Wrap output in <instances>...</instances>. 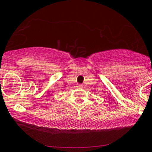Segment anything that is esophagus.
<instances>
[{
    "instance_id": "esophagus-1",
    "label": "esophagus",
    "mask_w": 152,
    "mask_h": 152,
    "mask_svg": "<svg viewBox=\"0 0 152 152\" xmlns=\"http://www.w3.org/2000/svg\"><path fill=\"white\" fill-rule=\"evenodd\" d=\"M79 88H83V86H82V85H80V86H79Z\"/></svg>"
}]
</instances>
